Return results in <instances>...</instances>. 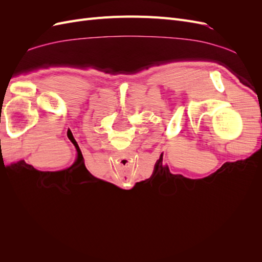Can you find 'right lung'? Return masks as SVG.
<instances>
[{"label": "right lung", "mask_w": 262, "mask_h": 262, "mask_svg": "<svg viewBox=\"0 0 262 262\" xmlns=\"http://www.w3.org/2000/svg\"><path fill=\"white\" fill-rule=\"evenodd\" d=\"M162 155H163V154H162Z\"/></svg>", "instance_id": "1"}]
</instances>
